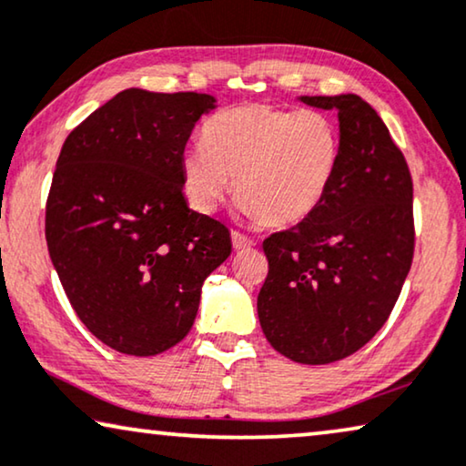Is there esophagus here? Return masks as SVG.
<instances>
[{"label":"esophagus","mask_w":466,"mask_h":466,"mask_svg":"<svg viewBox=\"0 0 466 466\" xmlns=\"http://www.w3.org/2000/svg\"><path fill=\"white\" fill-rule=\"evenodd\" d=\"M232 245L236 251H245V248H251L255 245L253 238H248V236L240 234V232H232Z\"/></svg>","instance_id":"obj_1"}]
</instances>
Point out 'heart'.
I'll return each mask as SVG.
<instances>
[{"label": "heart", "instance_id": "obj_1", "mask_svg": "<svg viewBox=\"0 0 466 466\" xmlns=\"http://www.w3.org/2000/svg\"><path fill=\"white\" fill-rule=\"evenodd\" d=\"M339 156V130L323 111L247 103L207 120L202 143L181 156V189L196 213L211 215L234 186L247 218L291 226L323 202Z\"/></svg>", "mask_w": 466, "mask_h": 466}]
</instances>
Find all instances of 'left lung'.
<instances>
[{"label":"left lung","mask_w":466,"mask_h":466,"mask_svg":"<svg viewBox=\"0 0 466 466\" xmlns=\"http://www.w3.org/2000/svg\"><path fill=\"white\" fill-rule=\"evenodd\" d=\"M336 109L342 156L317 211L264 240L261 329L296 363L325 365L370 342L414 259V183L376 109L357 95L301 96Z\"/></svg>","instance_id":"left-lung-1"}]
</instances>
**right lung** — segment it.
Returning a JSON list of instances; mask_svg holds the SVG:
<instances>
[{
	"label": "right lung",
	"instance_id": "1",
	"mask_svg": "<svg viewBox=\"0 0 466 466\" xmlns=\"http://www.w3.org/2000/svg\"><path fill=\"white\" fill-rule=\"evenodd\" d=\"M211 95L128 88L71 130L46 202L52 266L88 331L152 357L192 329L200 289L232 251L221 221L187 207L181 156Z\"/></svg>",
	"mask_w": 466,
	"mask_h": 466
}]
</instances>
